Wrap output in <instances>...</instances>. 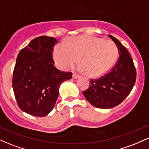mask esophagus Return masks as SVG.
Segmentation results:
<instances>
[{
	"instance_id": "esophagus-1",
	"label": "esophagus",
	"mask_w": 149,
	"mask_h": 149,
	"mask_svg": "<svg viewBox=\"0 0 149 149\" xmlns=\"http://www.w3.org/2000/svg\"><path fill=\"white\" fill-rule=\"evenodd\" d=\"M72 78H73V79H77V78H79V75L76 74V73H73V74L72 75Z\"/></svg>"
}]
</instances>
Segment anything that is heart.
<instances>
[{
    "mask_svg": "<svg viewBox=\"0 0 149 149\" xmlns=\"http://www.w3.org/2000/svg\"><path fill=\"white\" fill-rule=\"evenodd\" d=\"M118 55V49L111 40L93 36H78L58 44L53 51V58L59 69L66 70L80 64L87 75L100 76L113 67Z\"/></svg>",
    "mask_w": 149,
    "mask_h": 149,
    "instance_id": "heart-1",
    "label": "heart"
}]
</instances>
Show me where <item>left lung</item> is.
Segmentation results:
<instances>
[{"label":"left lung","instance_id":"1","mask_svg":"<svg viewBox=\"0 0 149 149\" xmlns=\"http://www.w3.org/2000/svg\"><path fill=\"white\" fill-rule=\"evenodd\" d=\"M118 49L120 57L110 73L98 79H91L87 90L83 92L87 100L99 109H111L127 97L136 81V69L127 49L117 38L109 35Z\"/></svg>","mask_w":149,"mask_h":149}]
</instances>
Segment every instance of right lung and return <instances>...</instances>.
Returning a JSON list of instances; mask_svg holds the SVG:
<instances>
[{"instance_id":"1","label":"right lung","mask_w":149,"mask_h":149,"mask_svg":"<svg viewBox=\"0 0 149 149\" xmlns=\"http://www.w3.org/2000/svg\"><path fill=\"white\" fill-rule=\"evenodd\" d=\"M54 38L42 36L22 49L13 71V88L19 107L31 116L44 117L52 111L59 96V86L71 79L72 73L54 66Z\"/></svg>"}]
</instances>
